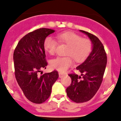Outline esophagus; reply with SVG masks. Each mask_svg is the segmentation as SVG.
Returning a JSON list of instances; mask_svg holds the SVG:
<instances>
[{
  "label": "esophagus",
  "mask_w": 121,
  "mask_h": 121,
  "mask_svg": "<svg viewBox=\"0 0 121 121\" xmlns=\"http://www.w3.org/2000/svg\"><path fill=\"white\" fill-rule=\"evenodd\" d=\"M59 77H60V78H62V77L64 76V74H62V73H60H60H59Z\"/></svg>",
  "instance_id": "34e87169"
}]
</instances>
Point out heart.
<instances>
[{"mask_svg":"<svg viewBox=\"0 0 121 121\" xmlns=\"http://www.w3.org/2000/svg\"><path fill=\"white\" fill-rule=\"evenodd\" d=\"M60 43L68 45L65 57H57L51 60L50 65L53 69L65 72L73 65V59L77 62L84 61L92 50V43L89 39L82 38L78 35L72 32H65L57 35ZM44 48L50 55L56 52L57 41L51 36H47L44 41Z\"/></svg>","mask_w":121,"mask_h":121,"instance_id":"b5f03b06","label":"heart"}]
</instances>
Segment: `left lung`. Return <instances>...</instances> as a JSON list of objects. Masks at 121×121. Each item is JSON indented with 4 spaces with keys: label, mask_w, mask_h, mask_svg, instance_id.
<instances>
[{
    "label": "left lung",
    "mask_w": 121,
    "mask_h": 121,
    "mask_svg": "<svg viewBox=\"0 0 121 121\" xmlns=\"http://www.w3.org/2000/svg\"><path fill=\"white\" fill-rule=\"evenodd\" d=\"M80 31L86 35L93 45L91 52L87 59L76 68L81 72V76L69 74L72 82L66 88V94L76 103L87 102L94 97L102 83L107 64L104 47L98 37L84 30Z\"/></svg>",
    "instance_id": "left-lung-1"
}]
</instances>
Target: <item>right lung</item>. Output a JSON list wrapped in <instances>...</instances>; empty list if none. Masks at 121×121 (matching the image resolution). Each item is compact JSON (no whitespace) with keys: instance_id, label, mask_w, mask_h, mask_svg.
I'll return each instance as SVG.
<instances>
[{"instance_id":"1","label":"right lung","mask_w":121,"mask_h":121,"mask_svg":"<svg viewBox=\"0 0 121 121\" xmlns=\"http://www.w3.org/2000/svg\"><path fill=\"white\" fill-rule=\"evenodd\" d=\"M55 31L43 28L28 33L19 41L13 52L16 81L26 98L33 103L45 102L59 77L56 70L39 74L48 64L43 45L44 40Z\"/></svg>"}]
</instances>
